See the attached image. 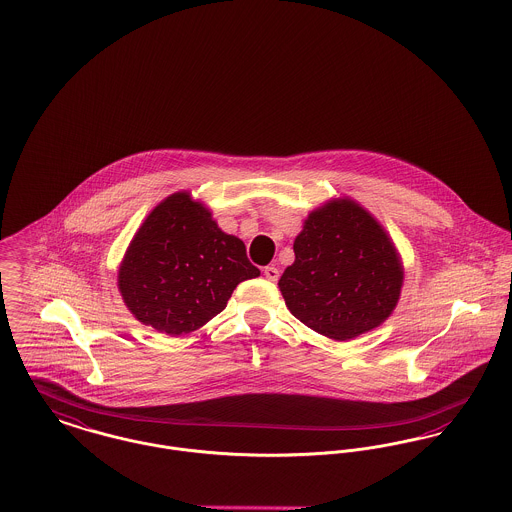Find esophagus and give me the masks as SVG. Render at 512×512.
Here are the masks:
<instances>
[{
    "instance_id": "34e87169",
    "label": "esophagus",
    "mask_w": 512,
    "mask_h": 512,
    "mask_svg": "<svg viewBox=\"0 0 512 512\" xmlns=\"http://www.w3.org/2000/svg\"><path fill=\"white\" fill-rule=\"evenodd\" d=\"M278 276H280V272H278V269L276 267H265V278L267 280H278Z\"/></svg>"
}]
</instances>
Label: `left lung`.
Returning a JSON list of instances; mask_svg holds the SVG:
<instances>
[{
  "label": "left lung",
  "instance_id": "obj_1",
  "mask_svg": "<svg viewBox=\"0 0 512 512\" xmlns=\"http://www.w3.org/2000/svg\"><path fill=\"white\" fill-rule=\"evenodd\" d=\"M296 261L278 280L292 315L332 340H350L385 323L404 269L385 228L342 197L315 209L294 241Z\"/></svg>",
  "mask_w": 512,
  "mask_h": 512
}]
</instances>
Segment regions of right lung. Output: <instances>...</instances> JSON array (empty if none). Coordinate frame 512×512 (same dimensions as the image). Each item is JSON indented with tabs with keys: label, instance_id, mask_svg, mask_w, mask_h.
<instances>
[{
	"label": "right lung",
	"instance_id": "obj_1",
	"mask_svg": "<svg viewBox=\"0 0 512 512\" xmlns=\"http://www.w3.org/2000/svg\"><path fill=\"white\" fill-rule=\"evenodd\" d=\"M259 274L243 241L224 234L203 203L180 191L156 205L133 236L118 288L137 321L180 336L209 323L240 282Z\"/></svg>",
	"mask_w": 512,
	"mask_h": 512
}]
</instances>
